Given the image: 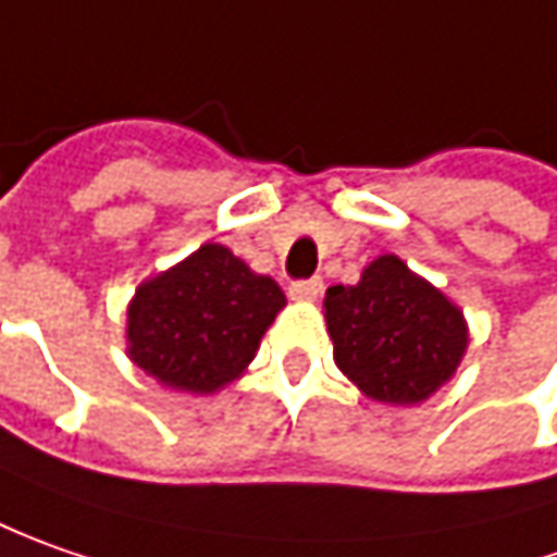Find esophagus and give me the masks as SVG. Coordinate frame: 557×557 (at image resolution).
I'll list each match as a JSON object with an SVG mask.
<instances>
[{
  "label": "esophagus",
  "mask_w": 557,
  "mask_h": 557,
  "mask_svg": "<svg viewBox=\"0 0 557 557\" xmlns=\"http://www.w3.org/2000/svg\"><path fill=\"white\" fill-rule=\"evenodd\" d=\"M320 293H323V280L320 277L296 280V283L289 286V296L296 298V301H314Z\"/></svg>",
  "instance_id": "obj_1"
}]
</instances>
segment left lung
I'll list each match as a JSON object with an SVG mask.
<instances>
[{"instance_id": "1", "label": "left lung", "mask_w": 557, "mask_h": 557, "mask_svg": "<svg viewBox=\"0 0 557 557\" xmlns=\"http://www.w3.org/2000/svg\"><path fill=\"white\" fill-rule=\"evenodd\" d=\"M323 311L336 367L379 404L429 400L469 348L462 311L397 256L370 261L355 286H330Z\"/></svg>"}]
</instances>
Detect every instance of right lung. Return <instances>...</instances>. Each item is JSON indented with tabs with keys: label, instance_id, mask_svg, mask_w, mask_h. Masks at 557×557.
Returning a JSON list of instances; mask_svg holds the SVG:
<instances>
[{
	"label": "right lung",
	"instance_id": "right-lung-1",
	"mask_svg": "<svg viewBox=\"0 0 557 557\" xmlns=\"http://www.w3.org/2000/svg\"><path fill=\"white\" fill-rule=\"evenodd\" d=\"M283 305L274 280L249 271L227 246L206 243L135 289L128 357L165 388L219 392L240 379Z\"/></svg>",
	"mask_w": 557,
	"mask_h": 557
}]
</instances>
